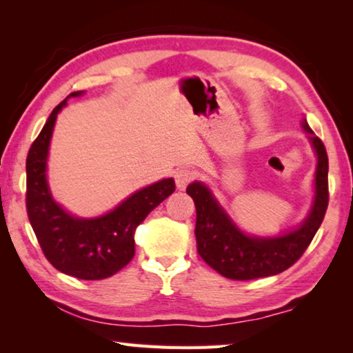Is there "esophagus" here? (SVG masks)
Segmentation results:
<instances>
[{"label": "esophagus", "mask_w": 353, "mask_h": 353, "mask_svg": "<svg viewBox=\"0 0 353 353\" xmlns=\"http://www.w3.org/2000/svg\"><path fill=\"white\" fill-rule=\"evenodd\" d=\"M194 179V172L188 168H181L176 171V185L179 190H185L187 185Z\"/></svg>", "instance_id": "1"}]
</instances>
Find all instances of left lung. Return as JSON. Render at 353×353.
I'll use <instances>...</instances> for the list:
<instances>
[{
    "label": "left lung",
    "mask_w": 353,
    "mask_h": 353,
    "mask_svg": "<svg viewBox=\"0 0 353 353\" xmlns=\"http://www.w3.org/2000/svg\"><path fill=\"white\" fill-rule=\"evenodd\" d=\"M318 157L314 171V199L303 223L277 236L248 235L238 227L202 182H193L187 193L196 205V243L208 266L232 280H252L283 272L301 259L324 219L328 205V157L324 143L302 121Z\"/></svg>",
    "instance_id": "left-lung-1"
}]
</instances>
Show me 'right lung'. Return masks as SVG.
<instances>
[{
  "instance_id": "right-lung-1",
  "label": "right lung",
  "mask_w": 353,
  "mask_h": 353,
  "mask_svg": "<svg viewBox=\"0 0 353 353\" xmlns=\"http://www.w3.org/2000/svg\"><path fill=\"white\" fill-rule=\"evenodd\" d=\"M68 94L45 123L26 159L28 218L45 256L57 271L82 280L107 279L134 259L137 225L141 224L160 202L174 193V179H162L135 191L109 213L97 218H77L52 198L46 181V162L56 118Z\"/></svg>"
}]
</instances>
